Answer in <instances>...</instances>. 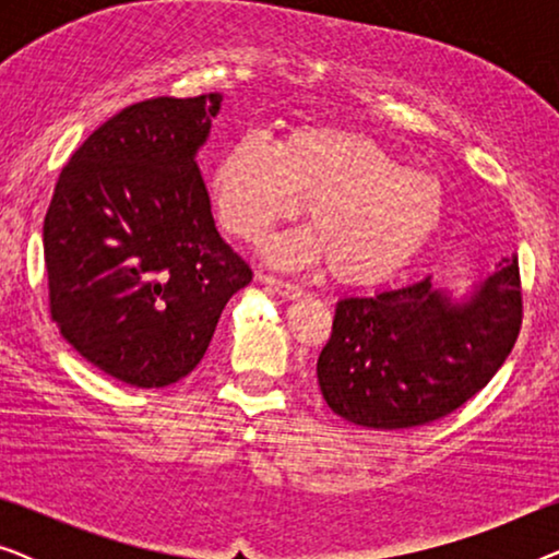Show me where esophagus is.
Here are the masks:
<instances>
[{
	"instance_id": "obj_1",
	"label": "esophagus",
	"mask_w": 559,
	"mask_h": 559,
	"mask_svg": "<svg viewBox=\"0 0 559 559\" xmlns=\"http://www.w3.org/2000/svg\"><path fill=\"white\" fill-rule=\"evenodd\" d=\"M257 277H259V282H264V285H270L274 293H280L282 297H287V300H297V297H302V287L300 285H293V282H285V280L274 277V274H264V272H259Z\"/></svg>"
}]
</instances>
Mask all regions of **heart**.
Listing matches in <instances>:
<instances>
[{
  "label": "heart",
  "mask_w": 559,
  "mask_h": 559,
  "mask_svg": "<svg viewBox=\"0 0 559 559\" xmlns=\"http://www.w3.org/2000/svg\"><path fill=\"white\" fill-rule=\"evenodd\" d=\"M221 226L259 241L308 205L310 231L270 247L280 264L328 262L335 282L373 287L400 274L440 231L445 190L369 134L295 127L277 140L243 134L213 167Z\"/></svg>",
  "instance_id": "heart-1"
}]
</instances>
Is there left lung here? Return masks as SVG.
<instances>
[{
    "mask_svg": "<svg viewBox=\"0 0 559 559\" xmlns=\"http://www.w3.org/2000/svg\"><path fill=\"white\" fill-rule=\"evenodd\" d=\"M519 262L507 259L468 302L430 277L373 297H343L318 358L335 415L371 430H407L448 417L501 369L522 331Z\"/></svg>",
    "mask_w": 559,
    "mask_h": 559,
    "instance_id": "left-lung-1",
    "label": "left lung"
}]
</instances>
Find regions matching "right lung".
<instances>
[{
	"mask_svg": "<svg viewBox=\"0 0 559 559\" xmlns=\"http://www.w3.org/2000/svg\"><path fill=\"white\" fill-rule=\"evenodd\" d=\"M218 106V94L157 96L114 114L68 159L45 213L52 323L124 384L188 377L251 282L195 165Z\"/></svg>",
	"mask_w": 559,
	"mask_h": 559,
	"instance_id": "add662e5",
	"label": "right lung"
}]
</instances>
